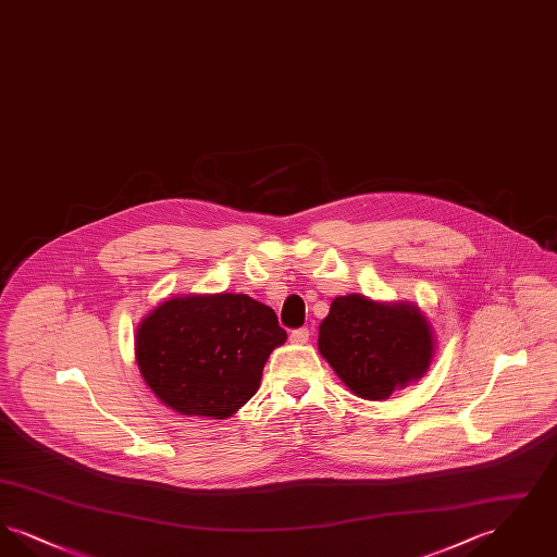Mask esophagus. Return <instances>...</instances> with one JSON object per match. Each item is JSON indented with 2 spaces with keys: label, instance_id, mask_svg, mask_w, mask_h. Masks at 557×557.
<instances>
[{
  "label": "esophagus",
  "instance_id": "obj_1",
  "mask_svg": "<svg viewBox=\"0 0 557 557\" xmlns=\"http://www.w3.org/2000/svg\"><path fill=\"white\" fill-rule=\"evenodd\" d=\"M309 330L307 327H298V330H294L290 334V341L294 345H305V343H309Z\"/></svg>",
  "mask_w": 557,
  "mask_h": 557
}]
</instances>
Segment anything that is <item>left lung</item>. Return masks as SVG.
<instances>
[{
  "label": "left lung",
  "instance_id": "8db88e82",
  "mask_svg": "<svg viewBox=\"0 0 557 557\" xmlns=\"http://www.w3.org/2000/svg\"><path fill=\"white\" fill-rule=\"evenodd\" d=\"M318 348L352 395L384 400L424 377L436 338L416 302L346 294L332 300L327 318L319 323Z\"/></svg>",
  "mask_w": 557,
  "mask_h": 557
}]
</instances>
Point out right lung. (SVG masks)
I'll return each instance as SVG.
<instances>
[{
  "label": "right lung",
  "instance_id": "1",
  "mask_svg": "<svg viewBox=\"0 0 557 557\" xmlns=\"http://www.w3.org/2000/svg\"><path fill=\"white\" fill-rule=\"evenodd\" d=\"M286 338L273 309L246 294H182L139 321L135 361L175 413L225 420L259 391L269 355Z\"/></svg>",
  "mask_w": 557,
  "mask_h": 557
}]
</instances>
